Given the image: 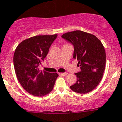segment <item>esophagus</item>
Segmentation results:
<instances>
[{"mask_svg": "<svg viewBox=\"0 0 122 122\" xmlns=\"http://www.w3.org/2000/svg\"><path fill=\"white\" fill-rule=\"evenodd\" d=\"M59 75L62 76H66L67 75V73H59Z\"/></svg>", "mask_w": 122, "mask_h": 122, "instance_id": "34e87169", "label": "esophagus"}]
</instances>
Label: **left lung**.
Here are the masks:
<instances>
[{"label":"left lung","mask_w":122,"mask_h":122,"mask_svg":"<svg viewBox=\"0 0 122 122\" xmlns=\"http://www.w3.org/2000/svg\"><path fill=\"white\" fill-rule=\"evenodd\" d=\"M74 47V58L78 60L80 72L76 73L77 81L70 86L74 92L85 94L99 84L106 66V52L95 35L80 30L69 32L61 36Z\"/></svg>","instance_id":"left-lung-1"}]
</instances>
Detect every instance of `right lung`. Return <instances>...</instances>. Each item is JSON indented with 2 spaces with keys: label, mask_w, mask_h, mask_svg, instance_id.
I'll return each instance as SVG.
<instances>
[{
  "label": "right lung",
  "mask_w": 122,
  "mask_h": 122,
  "mask_svg": "<svg viewBox=\"0 0 122 122\" xmlns=\"http://www.w3.org/2000/svg\"><path fill=\"white\" fill-rule=\"evenodd\" d=\"M56 36V34L32 36L21 42L15 51L13 64L17 78L23 88L34 96L42 97L50 93L58 77L56 72L41 71L38 68Z\"/></svg>",
  "instance_id": "add662e5"
}]
</instances>
